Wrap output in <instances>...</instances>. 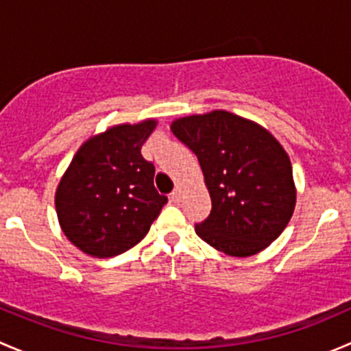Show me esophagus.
I'll return each mask as SVG.
<instances>
[{
  "label": "esophagus",
  "instance_id": "obj_1",
  "mask_svg": "<svg viewBox=\"0 0 351 351\" xmlns=\"http://www.w3.org/2000/svg\"><path fill=\"white\" fill-rule=\"evenodd\" d=\"M182 198H183L182 189H176L175 192H173L171 195H169V200H171L173 204H180V202H182Z\"/></svg>",
  "mask_w": 351,
  "mask_h": 351
}]
</instances>
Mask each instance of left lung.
Masks as SVG:
<instances>
[{"label": "left lung", "mask_w": 351, "mask_h": 351, "mask_svg": "<svg viewBox=\"0 0 351 351\" xmlns=\"http://www.w3.org/2000/svg\"><path fill=\"white\" fill-rule=\"evenodd\" d=\"M169 127L195 153L212 200L197 234L236 258L270 246L289 224L297 200L292 162L277 137L226 110L180 117Z\"/></svg>", "instance_id": "left-lung-1"}]
</instances>
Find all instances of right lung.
Here are the masks:
<instances>
[{
    "mask_svg": "<svg viewBox=\"0 0 351 351\" xmlns=\"http://www.w3.org/2000/svg\"><path fill=\"white\" fill-rule=\"evenodd\" d=\"M158 120L117 123L84 141L56 189L62 232L77 250L110 258L136 246L168 202L154 189V166L141 147Z\"/></svg>",
    "mask_w": 351,
    "mask_h": 351,
    "instance_id": "1",
    "label": "right lung"
}]
</instances>
